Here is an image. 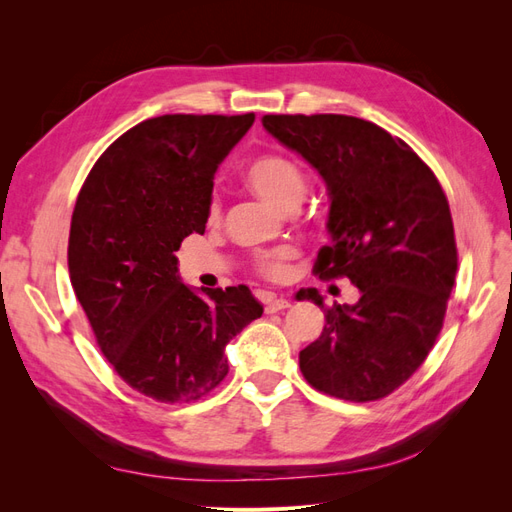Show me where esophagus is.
Listing matches in <instances>:
<instances>
[{
    "label": "esophagus",
    "mask_w": 512,
    "mask_h": 512,
    "mask_svg": "<svg viewBox=\"0 0 512 512\" xmlns=\"http://www.w3.org/2000/svg\"><path fill=\"white\" fill-rule=\"evenodd\" d=\"M286 307H290V301L288 299H284V297H267L265 299V312L267 314H275V312H282V309H286Z\"/></svg>",
    "instance_id": "esophagus-1"
}]
</instances>
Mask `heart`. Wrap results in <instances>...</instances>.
<instances>
[{
	"label": "heart",
	"mask_w": 512,
	"mask_h": 512,
	"mask_svg": "<svg viewBox=\"0 0 512 512\" xmlns=\"http://www.w3.org/2000/svg\"><path fill=\"white\" fill-rule=\"evenodd\" d=\"M243 181L256 196L267 200L273 207L292 211L297 209L307 194V179L297 162H292L286 156H277V153H267V156H258L243 170ZM209 222L220 218V207L215 200L209 205ZM297 256L294 247H280V250L262 254L256 260V269L267 280L280 282L288 273V260Z\"/></svg>",
	"instance_id": "heart-1"
}]
</instances>
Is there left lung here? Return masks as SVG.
Listing matches in <instances>:
<instances>
[{"instance_id": "1", "label": "left lung", "mask_w": 512, "mask_h": 512, "mask_svg": "<svg viewBox=\"0 0 512 512\" xmlns=\"http://www.w3.org/2000/svg\"><path fill=\"white\" fill-rule=\"evenodd\" d=\"M262 126L312 164L331 200V245L320 280L348 277L361 297L324 307L316 288L299 301L324 309V329L299 352L314 389L376 401L399 389L436 344L457 273L448 200L431 168L380 126L350 115H265Z\"/></svg>"}]
</instances>
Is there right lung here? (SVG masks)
<instances>
[{
	"instance_id": "obj_1",
	"label": "right lung",
	"mask_w": 512,
	"mask_h": 512,
	"mask_svg": "<svg viewBox=\"0 0 512 512\" xmlns=\"http://www.w3.org/2000/svg\"><path fill=\"white\" fill-rule=\"evenodd\" d=\"M247 115H162L108 147L76 198L68 269L104 356L134 391L190 404L228 374L226 344L262 305L247 286L194 290L181 241L203 235L213 175Z\"/></svg>"
}]
</instances>
